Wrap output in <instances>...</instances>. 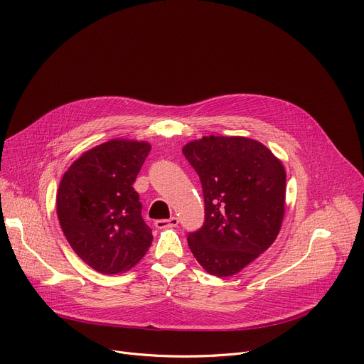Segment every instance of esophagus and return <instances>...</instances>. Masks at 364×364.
I'll use <instances>...</instances> for the list:
<instances>
[{"label":"esophagus","mask_w":364,"mask_h":364,"mask_svg":"<svg viewBox=\"0 0 364 364\" xmlns=\"http://www.w3.org/2000/svg\"><path fill=\"white\" fill-rule=\"evenodd\" d=\"M178 223H179V220H178L176 217H171L169 220H157V221L154 223V226H156L157 229L176 228V226H178Z\"/></svg>","instance_id":"obj_1"}]
</instances>
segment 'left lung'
I'll return each mask as SVG.
<instances>
[{"label": "left lung", "instance_id": "8db88e82", "mask_svg": "<svg viewBox=\"0 0 364 364\" xmlns=\"http://www.w3.org/2000/svg\"><path fill=\"white\" fill-rule=\"evenodd\" d=\"M197 171L205 203L203 229L188 236L198 264L230 277L274 243L286 213V171L274 153L247 136L210 135L182 149Z\"/></svg>", "mask_w": 364, "mask_h": 364}]
</instances>
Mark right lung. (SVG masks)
Wrapping results in <instances>:
<instances>
[{"label": "right lung", "instance_id": "right-lung-1", "mask_svg": "<svg viewBox=\"0 0 364 364\" xmlns=\"http://www.w3.org/2000/svg\"><path fill=\"white\" fill-rule=\"evenodd\" d=\"M150 150L147 141L114 138L82 153L60 182L61 229L78 258L97 272L131 269L153 242L132 188Z\"/></svg>", "mask_w": 364, "mask_h": 364}]
</instances>
